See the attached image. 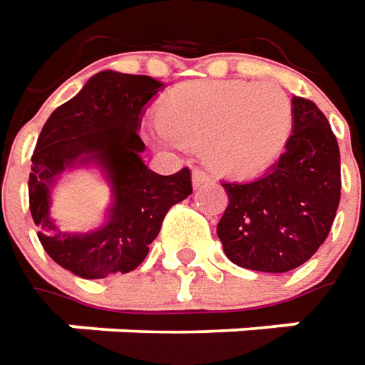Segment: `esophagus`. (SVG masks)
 <instances>
[{
    "label": "esophagus",
    "mask_w": 365,
    "mask_h": 365,
    "mask_svg": "<svg viewBox=\"0 0 365 365\" xmlns=\"http://www.w3.org/2000/svg\"><path fill=\"white\" fill-rule=\"evenodd\" d=\"M207 182H210V175L207 173H204L202 170L192 171V183H194V187H202Z\"/></svg>",
    "instance_id": "esophagus-1"
}]
</instances>
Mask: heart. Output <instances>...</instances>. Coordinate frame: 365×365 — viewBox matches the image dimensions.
<instances>
[{
	"label": "heart",
	"instance_id": "obj_1",
	"mask_svg": "<svg viewBox=\"0 0 365 365\" xmlns=\"http://www.w3.org/2000/svg\"><path fill=\"white\" fill-rule=\"evenodd\" d=\"M293 133V105L270 82L204 81L171 91L145 137L163 151L202 147L220 178L252 180L274 165Z\"/></svg>",
	"mask_w": 365,
	"mask_h": 365
}]
</instances>
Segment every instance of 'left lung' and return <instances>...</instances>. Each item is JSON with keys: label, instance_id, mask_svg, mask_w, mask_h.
I'll return each instance as SVG.
<instances>
[{"label": "left lung", "instance_id": "1", "mask_svg": "<svg viewBox=\"0 0 365 365\" xmlns=\"http://www.w3.org/2000/svg\"><path fill=\"white\" fill-rule=\"evenodd\" d=\"M293 133L262 178L222 183L228 207L218 222L226 257L242 269L287 272L317 252L341 195L339 147L319 107L293 96Z\"/></svg>", "mask_w": 365, "mask_h": 365}]
</instances>
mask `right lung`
I'll return each mask as SVG.
<instances>
[{
	"instance_id": "obj_1",
	"label": "right lung",
	"mask_w": 365,
	"mask_h": 365,
	"mask_svg": "<svg viewBox=\"0 0 365 365\" xmlns=\"http://www.w3.org/2000/svg\"><path fill=\"white\" fill-rule=\"evenodd\" d=\"M165 88L143 74L103 70L46 120L32 155L30 212L50 258L82 279L131 272L173 204L192 194L190 170L159 175L145 165L139 137L147 105ZM96 169L111 192L106 222L88 233L62 231L51 218V190L64 170Z\"/></svg>"
}]
</instances>
